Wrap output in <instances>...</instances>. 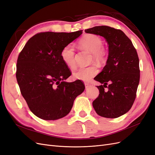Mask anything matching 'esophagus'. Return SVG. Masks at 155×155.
Here are the masks:
<instances>
[{
  "mask_svg": "<svg viewBox=\"0 0 155 155\" xmlns=\"http://www.w3.org/2000/svg\"><path fill=\"white\" fill-rule=\"evenodd\" d=\"M85 88H86V89H87V88H90L91 87V85L89 83H85Z\"/></svg>",
  "mask_w": 155,
  "mask_h": 155,
  "instance_id": "34e87169",
  "label": "esophagus"
}]
</instances>
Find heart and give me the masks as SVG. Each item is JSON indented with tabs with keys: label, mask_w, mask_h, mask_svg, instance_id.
Listing matches in <instances>:
<instances>
[{
	"label": "heart",
	"mask_w": 155,
	"mask_h": 155,
	"mask_svg": "<svg viewBox=\"0 0 155 155\" xmlns=\"http://www.w3.org/2000/svg\"><path fill=\"white\" fill-rule=\"evenodd\" d=\"M79 46L92 53L93 58L96 61H101L104 57V52L101 49L103 41L100 37L94 34L84 35L79 41ZM61 58L67 66L74 69L76 68L75 59V48L72 45H67L63 48L61 51ZM97 69L94 65L87 67L79 68L74 73V76L79 80L88 81L95 76Z\"/></svg>",
	"instance_id": "1"
}]
</instances>
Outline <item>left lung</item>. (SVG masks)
<instances>
[{
  "mask_svg": "<svg viewBox=\"0 0 155 155\" xmlns=\"http://www.w3.org/2000/svg\"><path fill=\"white\" fill-rule=\"evenodd\" d=\"M85 31L102 36L109 45L106 65L94 78L100 94L92 102L96 113L116 118L132 107L140 81L139 59L131 41L124 33L107 26H94ZM108 84V86L106 85ZM105 87H107L105 90Z\"/></svg>",
  "mask_w": 155,
  "mask_h": 155,
  "instance_id": "obj_1",
  "label": "left lung"
}]
</instances>
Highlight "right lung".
<instances>
[{
    "label": "right lung",
    "instance_id": "1",
    "mask_svg": "<svg viewBox=\"0 0 155 155\" xmlns=\"http://www.w3.org/2000/svg\"><path fill=\"white\" fill-rule=\"evenodd\" d=\"M82 33H39L31 37L18 55L16 78L21 94L41 119L56 120L67 116L85 90L80 80L65 81L71 72L61 58L64 46Z\"/></svg>",
    "mask_w": 155,
    "mask_h": 155
}]
</instances>
